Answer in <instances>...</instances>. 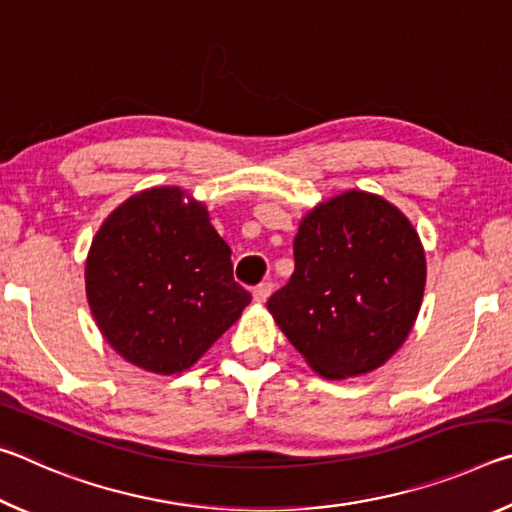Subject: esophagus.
<instances>
[{
    "instance_id": "1",
    "label": "esophagus",
    "mask_w": 512,
    "mask_h": 512,
    "mask_svg": "<svg viewBox=\"0 0 512 512\" xmlns=\"http://www.w3.org/2000/svg\"><path fill=\"white\" fill-rule=\"evenodd\" d=\"M271 293H273V284L271 282H262V284H259V287H255L253 300L259 302V305H264V302L268 300V296H271Z\"/></svg>"
}]
</instances>
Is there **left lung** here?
Listing matches in <instances>:
<instances>
[{
    "label": "left lung",
    "mask_w": 512,
    "mask_h": 512,
    "mask_svg": "<svg viewBox=\"0 0 512 512\" xmlns=\"http://www.w3.org/2000/svg\"><path fill=\"white\" fill-rule=\"evenodd\" d=\"M293 259L266 307L320 377L366 375L409 339L427 259L400 207L361 189L327 198L300 219Z\"/></svg>",
    "instance_id": "1"
}]
</instances>
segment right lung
<instances>
[{"label": "right lung", "instance_id": "right-lung-1", "mask_svg": "<svg viewBox=\"0 0 512 512\" xmlns=\"http://www.w3.org/2000/svg\"><path fill=\"white\" fill-rule=\"evenodd\" d=\"M230 255L205 203L185 189L126 198L85 259V296L103 339L155 375L192 368L250 302Z\"/></svg>", "mask_w": 512, "mask_h": 512}]
</instances>
